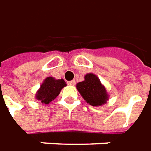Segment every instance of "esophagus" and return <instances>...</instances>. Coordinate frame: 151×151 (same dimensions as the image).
<instances>
[{
  "mask_svg": "<svg viewBox=\"0 0 151 151\" xmlns=\"http://www.w3.org/2000/svg\"><path fill=\"white\" fill-rule=\"evenodd\" d=\"M75 83H76L75 80H72V81H69V82H68V85L73 86V85H75Z\"/></svg>",
  "mask_w": 151,
  "mask_h": 151,
  "instance_id": "34e87169",
  "label": "esophagus"
}]
</instances>
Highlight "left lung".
<instances>
[{"mask_svg":"<svg viewBox=\"0 0 151 151\" xmlns=\"http://www.w3.org/2000/svg\"><path fill=\"white\" fill-rule=\"evenodd\" d=\"M77 89L88 104L92 106H101L109 99L105 87L93 73L84 76V80L77 83Z\"/></svg>","mask_w":151,"mask_h":151,"instance_id":"1","label":"left lung"}]
</instances>
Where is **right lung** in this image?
I'll use <instances>...</instances> for the list:
<instances>
[{"mask_svg":"<svg viewBox=\"0 0 151 151\" xmlns=\"http://www.w3.org/2000/svg\"><path fill=\"white\" fill-rule=\"evenodd\" d=\"M65 86L67 84L63 78L55 79L52 77H47L45 78L38 91L37 92L36 99L42 104H48L59 95L62 88Z\"/></svg>","mask_w":151,"mask_h":151,"instance_id":"obj_1","label":"right lung"}]
</instances>
